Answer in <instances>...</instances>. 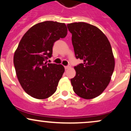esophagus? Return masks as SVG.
I'll return each mask as SVG.
<instances>
[{"mask_svg":"<svg viewBox=\"0 0 131 131\" xmlns=\"http://www.w3.org/2000/svg\"><path fill=\"white\" fill-rule=\"evenodd\" d=\"M70 68V66H66V67H64V68H65V70H68V69H69Z\"/></svg>","mask_w":131,"mask_h":131,"instance_id":"esophagus-1","label":"esophagus"}]
</instances>
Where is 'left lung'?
<instances>
[{
	"label": "left lung",
	"instance_id": "obj_1",
	"mask_svg": "<svg viewBox=\"0 0 131 131\" xmlns=\"http://www.w3.org/2000/svg\"><path fill=\"white\" fill-rule=\"evenodd\" d=\"M76 58L83 63L74 67L76 76L71 79L73 91L84 99L98 97L109 84L115 69L110 43L103 32L84 22L68 24Z\"/></svg>",
	"mask_w": 131,
	"mask_h": 131
}]
</instances>
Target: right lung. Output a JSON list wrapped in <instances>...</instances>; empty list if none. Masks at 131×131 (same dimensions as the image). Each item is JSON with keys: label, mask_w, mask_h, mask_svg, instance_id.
<instances>
[{"label": "right lung", "mask_w": 131, "mask_h": 131, "mask_svg": "<svg viewBox=\"0 0 131 131\" xmlns=\"http://www.w3.org/2000/svg\"><path fill=\"white\" fill-rule=\"evenodd\" d=\"M64 23L52 21L31 27L19 42L13 57L16 76L22 88L37 99H46L57 91L63 66L47 63L55 41L67 35Z\"/></svg>", "instance_id": "obj_1"}]
</instances>
